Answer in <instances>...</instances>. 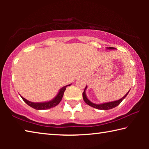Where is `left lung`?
Here are the masks:
<instances>
[{"instance_id":"obj_1","label":"left lung","mask_w":149,"mask_h":149,"mask_svg":"<svg viewBox=\"0 0 149 149\" xmlns=\"http://www.w3.org/2000/svg\"><path fill=\"white\" fill-rule=\"evenodd\" d=\"M107 49H116L114 47H107ZM87 88V86L85 88V90L84 93H83V98H84V101L86 102V104L88 105H89L90 107H92L95 108H97V109H99V110H110L112 109V108H114L115 107H116L117 106L119 105L121 102L125 99L126 97V96L127 95L128 93H129L130 91H128L126 94L123 96L122 98H121L120 99L118 100H115V101H112V102H105V103H102V104H95V103H93L91 101L88 99V98L87 97L86 95V89Z\"/></svg>"}]
</instances>
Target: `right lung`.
I'll list each match as a JSON object with an SVG mask.
<instances>
[{"label": "right lung", "mask_w": 149, "mask_h": 149, "mask_svg": "<svg viewBox=\"0 0 149 149\" xmlns=\"http://www.w3.org/2000/svg\"><path fill=\"white\" fill-rule=\"evenodd\" d=\"M70 85H65V86L62 87L61 89L59 90L58 93L56 95V97L53 98L52 100H49V101H47V102H31L29 101L28 100H27L24 98L23 97H22V99L24 100V101L26 103L27 105H29V107H32L33 108L36 110H47V109H49V108H53L54 107H56V105H58L60 103V102L61 101V100L63 97V95H64V93L65 89L68 86H70Z\"/></svg>", "instance_id": "right-lung-1"}]
</instances>
